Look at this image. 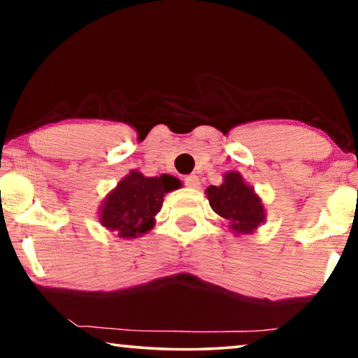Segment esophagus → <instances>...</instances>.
<instances>
[{
  "mask_svg": "<svg viewBox=\"0 0 358 358\" xmlns=\"http://www.w3.org/2000/svg\"><path fill=\"white\" fill-rule=\"evenodd\" d=\"M185 185L187 187H199V185H201V181H199L197 175H187V177H185Z\"/></svg>",
  "mask_w": 358,
  "mask_h": 358,
  "instance_id": "1",
  "label": "esophagus"
}]
</instances>
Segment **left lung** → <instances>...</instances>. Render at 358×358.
Instances as JSON below:
<instances>
[{
	"instance_id": "left-lung-1",
	"label": "left lung",
	"mask_w": 358,
	"mask_h": 358,
	"mask_svg": "<svg viewBox=\"0 0 358 358\" xmlns=\"http://www.w3.org/2000/svg\"><path fill=\"white\" fill-rule=\"evenodd\" d=\"M207 197L211 208L227 220L230 229L237 234H251L265 220L264 205L251 186L245 185L238 172L224 175V183L208 186Z\"/></svg>"
}]
</instances>
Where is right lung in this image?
Segmentation results:
<instances>
[{"label": "right lung", "instance_id": "1", "mask_svg": "<svg viewBox=\"0 0 358 358\" xmlns=\"http://www.w3.org/2000/svg\"><path fill=\"white\" fill-rule=\"evenodd\" d=\"M180 186V181L172 175L148 178L132 171L107 196L99 221L120 238L138 237L153 227L166 192L178 189Z\"/></svg>", "mask_w": 358, "mask_h": 358}]
</instances>
